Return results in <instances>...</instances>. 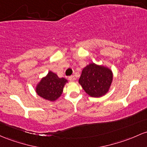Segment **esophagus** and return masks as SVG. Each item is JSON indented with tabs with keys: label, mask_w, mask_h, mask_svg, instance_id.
Here are the masks:
<instances>
[{
	"label": "esophagus",
	"mask_w": 147,
	"mask_h": 147,
	"mask_svg": "<svg viewBox=\"0 0 147 147\" xmlns=\"http://www.w3.org/2000/svg\"><path fill=\"white\" fill-rule=\"evenodd\" d=\"M68 80H70V82H74L75 80V77L74 76H70V77H69Z\"/></svg>",
	"instance_id": "1"
}]
</instances>
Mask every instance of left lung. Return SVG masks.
I'll return each instance as SVG.
<instances>
[{"label": "left lung", "instance_id": "1", "mask_svg": "<svg viewBox=\"0 0 147 147\" xmlns=\"http://www.w3.org/2000/svg\"><path fill=\"white\" fill-rule=\"evenodd\" d=\"M113 82V72L109 67L91 63L82 71L79 84L91 97L100 98L109 92Z\"/></svg>", "mask_w": 147, "mask_h": 147}]
</instances>
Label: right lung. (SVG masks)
<instances>
[{
	"label": "right lung",
	"mask_w": 147,
	"mask_h": 147,
	"mask_svg": "<svg viewBox=\"0 0 147 147\" xmlns=\"http://www.w3.org/2000/svg\"><path fill=\"white\" fill-rule=\"evenodd\" d=\"M67 80L63 77H59L54 72L49 71L35 86V91L40 97L47 100L54 102L62 94L63 88Z\"/></svg>",
	"instance_id": "obj_1"
}]
</instances>
